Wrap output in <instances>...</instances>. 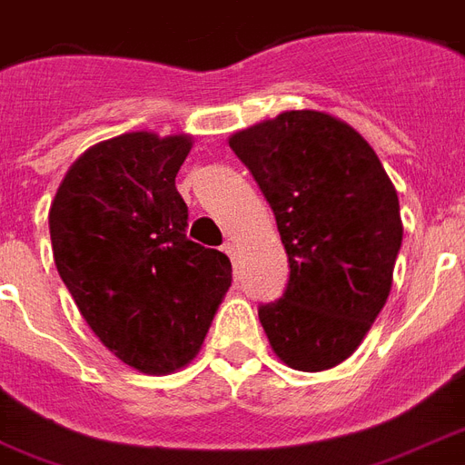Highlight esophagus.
<instances>
[{"label": "esophagus", "instance_id": "34e87169", "mask_svg": "<svg viewBox=\"0 0 465 465\" xmlns=\"http://www.w3.org/2000/svg\"><path fill=\"white\" fill-rule=\"evenodd\" d=\"M224 253L229 255V258H236V253H239V243H236V241H226L224 243Z\"/></svg>", "mask_w": 465, "mask_h": 465}]
</instances>
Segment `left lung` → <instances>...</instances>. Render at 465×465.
I'll return each instance as SVG.
<instances>
[{
  "mask_svg": "<svg viewBox=\"0 0 465 465\" xmlns=\"http://www.w3.org/2000/svg\"><path fill=\"white\" fill-rule=\"evenodd\" d=\"M229 147L275 212L290 261L282 299L258 309L280 360L338 367L361 345L393 284L401 204L376 152L321 111H287L239 130Z\"/></svg>",
  "mask_w": 465,
  "mask_h": 465,
  "instance_id": "1",
  "label": "left lung"
}]
</instances>
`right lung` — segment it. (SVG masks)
I'll list each match as a JSON object with an SVG mask.
<instances>
[{"label": "right lung", "instance_id": "right-lung-1", "mask_svg": "<svg viewBox=\"0 0 465 465\" xmlns=\"http://www.w3.org/2000/svg\"><path fill=\"white\" fill-rule=\"evenodd\" d=\"M190 149V134L147 130L98 142L69 166L47 217L79 313L144 374H171L200 352L232 284L229 258L185 236L175 175Z\"/></svg>", "mask_w": 465, "mask_h": 465}]
</instances>
